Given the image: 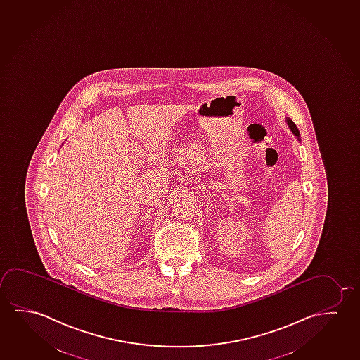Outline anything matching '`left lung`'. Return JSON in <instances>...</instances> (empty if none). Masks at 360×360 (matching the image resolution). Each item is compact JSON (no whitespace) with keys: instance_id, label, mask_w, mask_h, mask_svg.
<instances>
[{"instance_id":"8db88e82","label":"left lung","mask_w":360,"mask_h":360,"mask_svg":"<svg viewBox=\"0 0 360 360\" xmlns=\"http://www.w3.org/2000/svg\"><path fill=\"white\" fill-rule=\"evenodd\" d=\"M286 122L288 127H290V130L292 131V134L297 137L298 141H301V135H300V131H298L297 126L295 125V122L291 120V119H288L286 117Z\"/></svg>"}]
</instances>
